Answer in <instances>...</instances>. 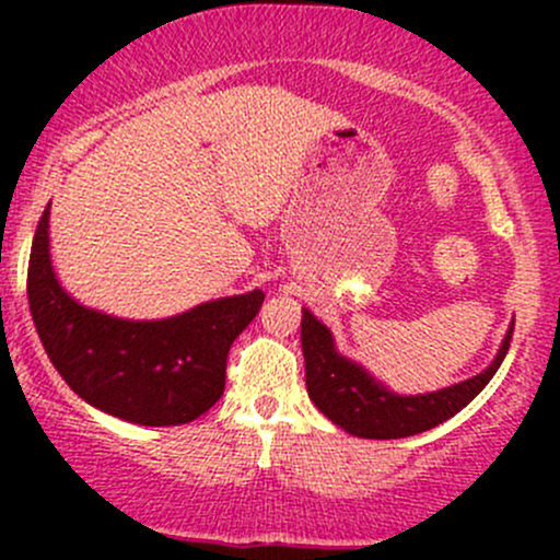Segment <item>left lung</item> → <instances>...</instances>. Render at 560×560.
I'll return each mask as SVG.
<instances>
[{
	"instance_id": "1",
	"label": "left lung",
	"mask_w": 560,
	"mask_h": 560,
	"mask_svg": "<svg viewBox=\"0 0 560 560\" xmlns=\"http://www.w3.org/2000/svg\"><path fill=\"white\" fill-rule=\"evenodd\" d=\"M513 326L508 329L494 361L477 376L453 387L423 392V395H397L387 384L371 376L361 363L350 361L337 350L329 326L320 324L307 307H302V355H305L307 395L320 413L347 434L365 440H400L434 429L453 419L481 389L490 384L511 345Z\"/></svg>"
}]
</instances>
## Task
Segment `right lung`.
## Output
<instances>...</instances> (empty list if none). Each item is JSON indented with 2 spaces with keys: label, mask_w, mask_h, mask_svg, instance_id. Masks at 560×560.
I'll list each match as a JSON object with an SVG mask.
<instances>
[{
  "label": "right lung",
  "mask_w": 560,
  "mask_h": 560,
  "mask_svg": "<svg viewBox=\"0 0 560 560\" xmlns=\"http://www.w3.org/2000/svg\"><path fill=\"white\" fill-rule=\"evenodd\" d=\"M266 294L202 302L160 320L107 316L81 305L49 255V205L28 260V305L57 374L102 413L141 427H178L221 400L231 345L258 316Z\"/></svg>",
  "instance_id": "1"
}]
</instances>
